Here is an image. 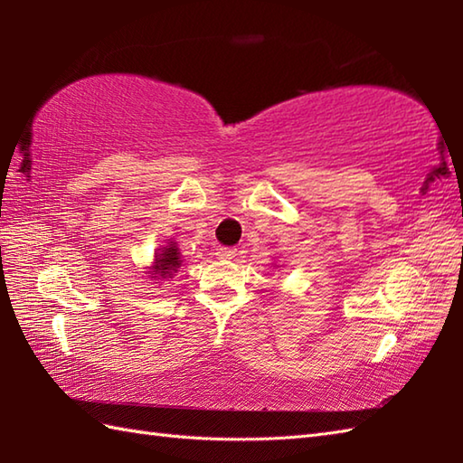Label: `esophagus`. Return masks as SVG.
<instances>
[{
	"label": "esophagus",
	"instance_id": "34e87169",
	"mask_svg": "<svg viewBox=\"0 0 463 463\" xmlns=\"http://www.w3.org/2000/svg\"><path fill=\"white\" fill-rule=\"evenodd\" d=\"M234 254H237V249H231V247H219V249H216V257H219V259H232Z\"/></svg>",
	"mask_w": 463,
	"mask_h": 463
}]
</instances>
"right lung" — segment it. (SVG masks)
Returning a JSON list of instances; mask_svg holds the SVG:
<instances>
[{
    "instance_id": "right-lung-1",
    "label": "right lung",
    "mask_w": 463,
    "mask_h": 463,
    "mask_svg": "<svg viewBox=\"0 0 463 463\" xmlns=\"http://www.w3.org/2000/svg\"><path fill=\"white\" fill-rule=\"evenodd\" d=\"M183 257L181 250L176 247L175 241H169L165 247H159L155 250V259L151 267H146V274L151 280H169L175 277V272L181 269Z\"/></svg>"
}]
</instances>
